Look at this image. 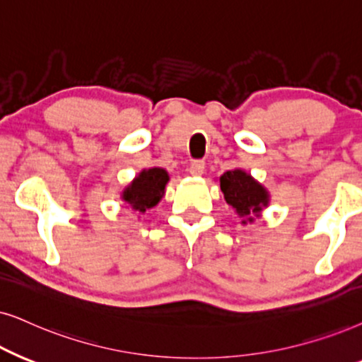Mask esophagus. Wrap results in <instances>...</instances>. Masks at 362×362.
<instances>
[{"label":"esophagus","instance_id":"obj_1","mask_svg":"<svg viewBox=\"0 0 362 362\" xmlns=\"http://www.w3.org/2000/svg\"><path fill=\"white\" fill-rule=\"evenodd\" d=\"M205 170V162L204 160H194V162L190 163V173L195 177H200Z\"/></svg>","mask_w":362,"mask_h":362}]
</instances>
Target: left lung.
Listing matches in <instances>:
<instances>
[{
    "label": "left lung",
    "mask_w": 362,
    "mask_h": 362,
    "mask_svg": "<svg viewBox=\"0 0 362 362\" xmlns=\"http://www.w3.org/2000/svg\"><path fill=\"white\" fill-rule=\"evenodd\" d=\"M221 189L227 204L240 217L257 215L267 205V192L252 177L242 170H228L221 177ZM252 222V217L249 218Z\"/></svg>",
    "instance_id": "left-lung-1"
}]
</instances>
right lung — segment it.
I'll return each instance as SVG.
<instances>
[{
    "instance_id": "add662e5",
    "label": "right lung",
    "mask_w": 362,
    "mask_h": 362,
    "mask_svg": "<svg viewBox=\"0 0 362 362\" xmlns=\"http://www.w3.org/2000/svg\"><path fill=\"white\" fill-rule=\"evenodd\" d=\"M167 182L168 175L163 168H148L127 187L123 192V200L130 204L136 212H147V209L155 207L162 199Z\"/></svg>"
}]
</instances>
